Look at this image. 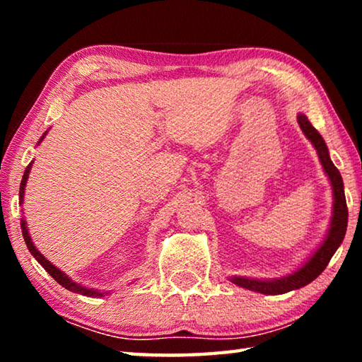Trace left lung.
Segmentation results:
<instances>
[{"label": "left lung", "mask_w": 362, "mask_h": 362, "mask_svg": "<svg viewBox=\"0 0 362 362\" xmlns=\"http://www.w3.org/2000/svg\"><path fill=\"white\" fill-rule=\"evenodd\" d=\"M297 121L300 124V129L305 134V137L310 140L311 145L320 156V161L322 164V169L326 175L329 177L330 187H332V217H330L327 235L324 238L322 243L316 247V250L306 260L300 265L296 272H292L286 276L273 278V279H259V278H247V276H231L230 281L233 284L244 287V289L265 293V296H279V293H286L291 291L300 289L311 281H315L327 267V263L332 259L335 250L345 238L346 225H348V207L345 199V189H343V180L339 173V169L334 166L332 159L329 156L327 145L317 132L313 124L308 121V118L303 113L297 115Z\"/></svg>", "instance_id": "obj_1"}]
</instances>
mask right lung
Masks as SVG:
<instances>
[{
    "instance_id": "right-lung-1",
    "label": "right lung",
    "mask_w": 362,
    "mask_h": 362,
    "mask_svg": "<svg viewBox=\"0 0 362 362\" xmlns=\"http://www.w3.org/2000/svg\"><path fill=\"white\" fill-rule=\"evenodd\" d=\"M49 131V129H47ZM47 131L42 134V136L40 137V142L38 145L45 140ZM35 161H32L27 166L25 173H23V177H22V182H21V192H19V204L22 206L23 204V196H25V187H27V180H28V174L30 170H32V164ZM21 228H22V235H23V240H25V244L27 247L30 250V254H32L36 260H38L40 265L46 269V272L51 274V276L57 281V283L65 287V289H69L70 292H75V293H81V296H88V297H103V296H108V291H99V289H93V287H86V286H81L79 283H76V281H73L69 274L64 273L62 269L57 268L56 265H52L51 262H49L45 255H42L38 249H36L35 243L32 241V236H30L28 233V228H27V220L25 217L22 216V220H21Z\"/></svg>"
}]
</instances>
